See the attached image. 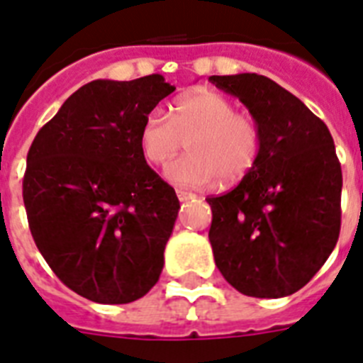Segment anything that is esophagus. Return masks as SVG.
I'll use <instances>...</instances> for the list:
<instances>
[{"label":"esophagus","mask_w":363,"mask_h":363,"mask_svg":"<svg viewBox=\"0 0 363 363\" xmlns=\"http://www.w3.org/2000/svg\"><path fill=\"white\" fill-rule=\"evenodd\" d=\"M177 197H179V201H190L196 197V194H191V191L186 190H177Z\"/></svg>","instance_id":"obj_1"}]
</instances>
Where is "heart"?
Instances as JSON below:
<instances>
[{
    "label": "heart",
    "instance_id": "heart-1",
    "mask_svg": "<svg viewBox=\"0 0 363 363\" xmlns=\"http://www.w3.org/2000/svg\"><path fill=\"white\" fill-rule=\"evenodd\" d=\"M186 142V157L166 167L164 177L184 188L208 186L219 177L225 184L251 172L262 151V127L238 112L233 99L212 90H194L177 97L169 116L153 111L138 130V145L153 166H164Z\"/></svg>",
    "mask_w": 363,
    "mask_h": 363
}]
</instances>
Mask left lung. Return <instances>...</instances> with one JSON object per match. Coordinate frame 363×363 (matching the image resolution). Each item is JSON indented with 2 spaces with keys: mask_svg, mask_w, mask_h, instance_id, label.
Masks as SVG:
<instances>
[{
  "mask_svg": "<svg viewBox=\"0 0 363 363\" xmlns=\"http://www.w3.org/2000/svg\"><path fill=\"white\" fill-rule=\"evenodd\" d=\"M262 127L258 162L234 190L208 197V240L221 275L240 294H295L334 251L342 223V166L327 125L258 73L212 75Z\"/></svg>",
  "mask_w": 363,
  "mask_h": 363,
  "instance_id": "8db88e82",
  "label": "left lung"
}]
</instances>
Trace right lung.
<instances>
[{
    "label": "right lung",
    "mask_w": 363,
    "mask_h": 363,
    "mask_svg": "<svg viewBox=\"0 0 363 363\" xmlns=\"http://www.w3.org/2000/svg\"><path fill=\"white\" fill-rule=\"evenodd\" d=\"M173 90L158 73L96 79L62 103L27 153L23 203L36 247L94 303H133L162 273L181 205L145 162L138 130Z\"/></svg>",
    "instance_id": "1"
}]
</instances>
